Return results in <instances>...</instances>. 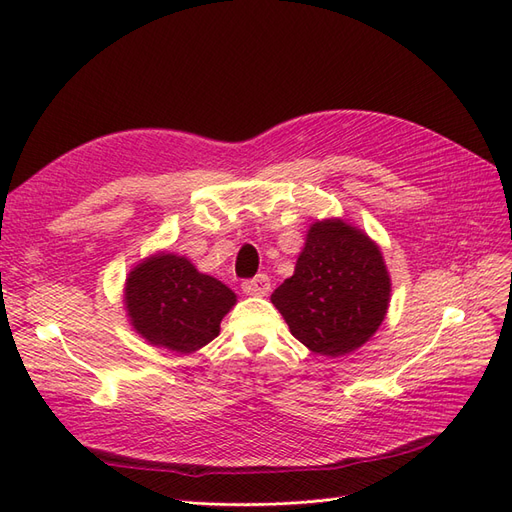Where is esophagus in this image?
I'll list each match as a JSON object with an SVG mask.
<instances>
[{
  "mask_svg": "<svg viewBox=\"0 0 512 512\" xmlns=\"http://www.w3.org/2000/svg\"><path fill=\"white\" fill-rule=\"evenodd\" d=\"M271 290V280L265 273H258L252 280L243 282V292L245 294H254V297H265V294Z\"/></svg>",
  "mask_w": 512,
  "mask_h": 512,
  "instance_id": "1",
  "label": "esophagus"
}]
</instances>
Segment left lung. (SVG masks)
<instances>
[{"instance_id":"1","label":"left lung","mask_w":512,"mask_h":512,"mask_svg":"<svg viewBox=\"0 0 512 512\" xmlns=\"http://www.w3.org/2000/svg\"><path fill=\"white\" fill-rule=\"evenodd\" d=\"M389 294L378 247L342 220H324L309 228L294 275L271 301L301 344L316 354L342 356L378 331Z\"/></svg>"}]
</instances>
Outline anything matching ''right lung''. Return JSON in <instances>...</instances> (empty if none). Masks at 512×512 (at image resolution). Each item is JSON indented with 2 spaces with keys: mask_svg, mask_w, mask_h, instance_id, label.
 Listing matches in <instances>:
<instances>
[{
  "mask_svg": "<svg viewBox=\"0 0 512 512\" xmlns=\"http://www.w3.org/2000/svg\"><path fill=\"white\" fill-rule=\"evenodd\" d=\"M237 297L190 260L160 254L130 271L126 307L132 327L149 344L188 354L220 333V322Z\"/></svg>",
  "mask_w": 512,
  "mask_h": 512,
  "instance_id": "add662e5",
  "label": "right lung"
}]
</instances>
